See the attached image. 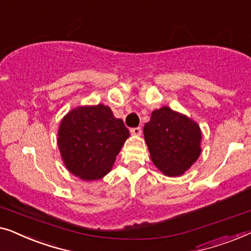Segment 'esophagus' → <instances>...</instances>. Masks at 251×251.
Segmentation results:
<instances>
[{
    "instance_id": "1",
    "label": "esophagus",
    "mask_w": 251,
    "mask_h": 251,
    "mask_svg": "<svg viewBox=\"0 0 251 251\" xmlns=\"http://www.w3.org/2000/svg\"><path fill=\"white\" fill-rule=\"evenodd\" d=\"M130 133L134 136H140L141 133H142V129H141V127H134V128L130 129Z\"/></svg>"
}]
</instances>
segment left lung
<instances>
[{
	"instance_id": "left-lung-1",
	"label": "left lung",
	"mask_w": 251,
	"mask_h": 251,
	"mask_svg": "<svg viewBox=\"0 0 251 251\" xmlns=\"http://www.w3.org/2000/svg\"><path fill=\"white\" fill-rule=\"evenodd\" d=\"M151 160L162 174L181 176L201 153V129L188 116L161 107L153 110L143 127Z\"/></svg>"
}]
</instances>
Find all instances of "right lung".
Masks as SVG:
<instances>
[{
    "instance_id": "obj_1",
    "label": "right lung",
    "mask_w": 251,
    "mask_h": 251,
    "mask_svg": "<svg viewBox=\"0 0 251 251\" xmlns=\"http://www.w3.org/2000/svg\"><path fill=\"white\" fill-rule=\"evenodd\" d=\"M129 137L122 119L108 105H79L62 118L58 129L59 151L66 168L84 181L104 177Z\"/></svg>"
}]
</instances>
